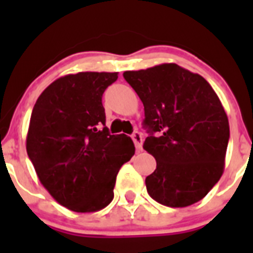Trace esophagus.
Instances as JSON below:
<instances>
[{
	"label": "esophagus",
	"instance_id": "1",
	"mask_svg": "<svg viewBox=\"0 0 253 253\" xmlns=\"http://www.w3.org/2000/svg\"><path fill=\"white\" fill-rule=\"evenodd\" d=\"M131 139H133L134 144H135V148H137L138 151H142V144H143L142 134H140L139 131H134V133L131 134Z\"/></svg>",
	"mask_w": 253,
	"mask_h": 253
}]
</instances>
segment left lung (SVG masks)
<instances>
[{
	"mask_svg": "<svg viewBox=\"0 0 253 253\" xmlns=\"http://www.w3.org/2000/svg\"><path fill=\"white\" fill-rule=\"evenodd\" d=\"M144 106L143 148L157 162L147 176L149 196L184 208L202 200L222 177L229 123L205 78L175 63L123 73Z\"/></svg>",
	"mask_w": 253,
	"mask_h": 253,
	"instance_id": "8db88e82",
	"label": "left lung"
}]
</instances>
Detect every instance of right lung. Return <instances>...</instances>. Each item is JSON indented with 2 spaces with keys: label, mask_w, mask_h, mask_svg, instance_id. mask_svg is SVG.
<instances>
[{
  "label": "right lung",
  "mask_w": 253,
  "mask_h": 253,
  "mask_svg": "<svg viewBox=\"0 0 253 253\" xmlns=\"http://www.w3.org/2000/svg\"><path fill=\"white\" fill-rule=\"evenodd\" d=\"M118 72H80L55 80L31 113L26 151L40 182L60 205L77 213L104 209L116 175L133 157L128 135L105 126L102 93Z\"/></svg>",
  "instance_id": "1"
}]
</instances>
